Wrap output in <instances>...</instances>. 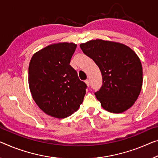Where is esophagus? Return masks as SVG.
<instances>
[{"label": "esophagus", "instance_id": "esophagus-1", "mask_svg": "<svg viewBox=\"0 0 158 158\" xmlns=\"http://www.w3.org/2000/svg\"><path fill=\"white\" fill-rule=\"evenodd\" d=\"M85 84L87 85V87H89V80H86V81H85Z\"/></svg>", "mask_w": 158, "mask_h": 158}]
</instances>
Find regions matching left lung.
Segmentation results:
<instances>
[{
  "mask_svg": "<svg viewBox=\"0 0 158 158\" xmlns=\"http://www.w3.org/2000/svg\"><path fill=\"white\" fill-rule=\"evenodd\" d=\"M80 47L101 71L102 86L94 94L103 109L118 114L131 107L143 85L142 64L134 51L123 44L102 40L82 43Z\"/></svg>",
  "mask_w": 158,
  "mask_h": 158,
  "instance_id": "1",
  "label": "left lung"
}]
</instances>
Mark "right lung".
<instances>
[{
    "instance_id": "add662e5",
    "label": "right lung",
    "mask_w": 158,
    "mask_h": 158,
    "mask_svg": "<svg viewBox=\"0 0 158 158\" xmlns=\"http://www.w3.org/2000/svg\"><path fill=\"white\" fill-rule=\"evenodd\" d=\"M77 44L59 42L48 45L32 56L28 82L32 98L48 116L64 118L78 110L87 85L70 65Z\"/></svg>"
}]
</instances>
